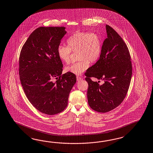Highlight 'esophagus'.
<instances>
[{"mask_svg": "<svg viewBox=\"0 0 153 153\" xmlns=\"http://www.w3.org/2000/svg\"><path fill=\"white\" fill-rule=\"evenodd\" d=\"M82 79V78H80V77H79V76H76V80H77V81H80V80H81Z\"/></svg>", "mask_w": 153, "mask_h": 153, "instance_id": "1", "label": "esophagus"}]
</instances>
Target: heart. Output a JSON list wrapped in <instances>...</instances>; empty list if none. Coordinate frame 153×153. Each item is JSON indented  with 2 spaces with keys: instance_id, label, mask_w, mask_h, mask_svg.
I'll return each instance as SVG.
<instances>
[{
  "instance_id": "heart-1",
  "label": "heart",
  "mask_w": 153,
  "mask_h": 153,
  "mask_svg": "<svg viewBox=\"0 0 153 153\" xmlns=\"http://www.w3.org/2000/svg\"><path fill=\"white\" fill-rule=\"evenodd\" d=\"M68 47L59 45L57 53L60 59L64 63L71 61V51H78L79 60L65 67L66 72L80 75L89 67L90 62L94 63L98 60L101 55L102 42L100 36L94 33L78 32L71 36L67 40Z\"/></svg>"
}]
</instances>
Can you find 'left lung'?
<instances>
[{
    "mask_svg": "<svg viewBox=\"0 0 153 153\" xmlns=\"http://www.w3.org/2000/svg\"><path fill=\"white\" fill-rule=\"evenodd\" d=\"M107 38L96 63L85 73L88 83L87 97L92 109L106 113L119 105L126 97L132 75V65L128 48L120 36L106 25ZM102 79V85L90 79ZM99 81H98V82Z\"/></svg>",
    "mask_w": 153,
    "mask_h": 153,
    "instance_id": "left-lung-1",
    "label": "left lung"
}]
</instances>
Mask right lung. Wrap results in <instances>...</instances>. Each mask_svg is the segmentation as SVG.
<instances>
[{"label": "right lung", "mask_w": 153, "mask_h": 153, "mask_svg": "<svg viewBox=\"0 0 153 153\" xmlns=\"http://www.w3.org/2000/svg\"><path fill=\"white\" fill-rule=\"evenodd\" d=\"M66 33L64 27H38L29 36L20 54V79L24 93L36 109L50 115L65 109L76 81L75 74L62 75L63 64L57 53Z\"/></svg>", "instance_id": "obj_1"}]
</instances>
